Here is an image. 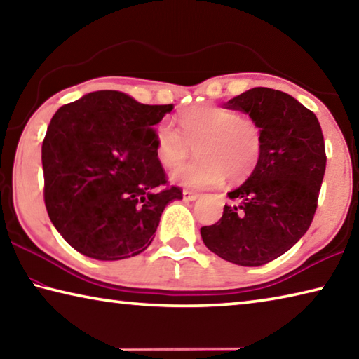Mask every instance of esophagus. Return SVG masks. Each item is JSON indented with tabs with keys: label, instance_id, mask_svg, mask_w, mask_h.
<instances>
[{
	"label": "esophagus",
	"instance_id": "obj_1",
	"mask_svg": "<svg viewBox=\"0 0 359 359\" xmlns=\"http://www.w3.org/2000/svg\"><path fill=\"white\" fill-rule=\"evenodd\" d=\"M184 201H196V199L199 198V194L198 193H194V191H190V190H184Z\"/></svg>",
	"mask_w": 359,
	"mask_h": 359
}]
</instances>
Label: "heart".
<instances>
[{
	"mask_svg": "<svg viewBox=\"0 0 359 359\" xmlns=\"http://www.w3.org/2000/svg\"><path fill=\"white\" fill-rule=\"evenodd\" d=\"M180 131L169 121L155 130V154L163 166L172 168L196 150V160L169 174L174 184L210 188L241 182L257 168L261 155V131L252 118L217 106H198L179 115Z\"/></svg>",
	"mask_w": 359,
	"mask_h": 359,
	"instance_id": "b5f03b06",
	"label": "heart"
}]
</instances>
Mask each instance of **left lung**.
<instances>
[{
	"mask_svg": "<svg viewBox=\"0 0 359 359\" xmlns=\"http://www.w3.org/2000/svg\"><path fill=\"white\" fill-rule=\"evenodd\" d=\"M261 131L255 171L228 196L223 217L201 228L205 247L239 266H261L288 252L311 226L326 169L325 139L312 111L278 90L255 87L224 102Z\"/></svg>",
	"mask_w": 359,
	"mask_h": 359,
	"instance_id": "obj_1",
	"label": "left lung"
}]
</instances>
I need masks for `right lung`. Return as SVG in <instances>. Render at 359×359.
Returning <instances> with one entry per match:
<instances>
[{"label":"right lung","instance_id":"1","mask_svg":"<svg viewBox=\"0 0 359 359\" xmlns=\"http://www.w3.org/2000/svg\"><path fill=\"white\" fill-rule=\"evenodd\" d=\"M172 104H141L101 90L58 109L42 142L44 201L50 222L79 253L100 261L136 257L155 238L166 187L155 128Z\"/></svg>","mask_w":359,"mask_h":359}]
</instances>
